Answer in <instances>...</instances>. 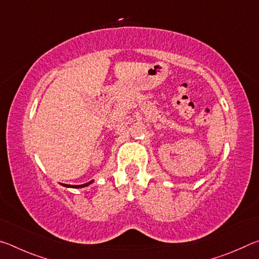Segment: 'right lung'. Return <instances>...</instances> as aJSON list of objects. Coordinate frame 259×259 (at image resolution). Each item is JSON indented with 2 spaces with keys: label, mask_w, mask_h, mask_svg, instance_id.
<instances>
[{
  "label": "right lung",
  "mask_w": 259,
  "mask_h": 259,
  "mask_svg": "<svg viewBox=\"0 0 259 259\" xmlns=\"http://www.w3.org/2000/svg\"><path fill=\"white\" fill-rule=\"evenodd\" d=\"M94 181H91V182H89V183H85V184H82V185H67V184H64V186H66V187H73V188H80V187H85V186H88V185H90L91 183H93Z\"/></svg>",
  "instance_id": "obj_1"
}]
</instances>
